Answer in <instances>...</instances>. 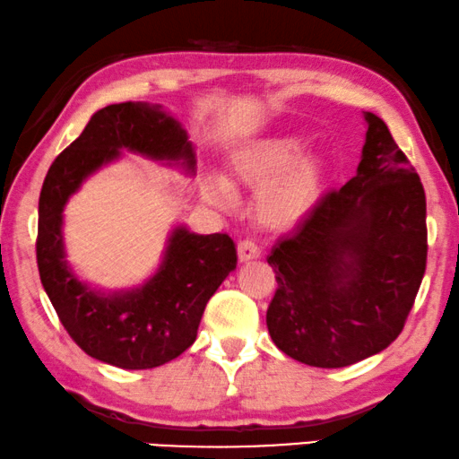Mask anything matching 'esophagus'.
Wrapping results in <instances>:
<instances>
[{
    "mask_svg": "<svg viewBox=\"0 0 459 459\" xmlns=\"http://www.w3.org/2000/svg\"><path fill=\"white\" fill-rule=\"evenodd\" d=\"M237 251H238V260L241 262H251V260H257L260 257V247L254 241H249V238H245V241H241L237 245Z\"/></svg>",
    "mask_w": 459,
    "mask_h": 459,
    "instance_id": "obj_1",
    "label": "esophagus"
}]
</instances>
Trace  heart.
Returning a JSON list of instances; mask_svg holds the SVG:
<instances>
[{
    "label": "heart",
    "instance_id": "b5f03b06",
    "mask_svg": "<svg viewBox=\"0 0 459 459\" xmlns=\"http://www.w3.org/2000/svg\"><path fill=\"white\" fill-rule=\"evenodd\" d=\"M299 134L254 141L230 152L227 170L204 172L199 193L216 208L230 210L237 197L232 186L255 193V216L274 230L293 229L306 221L325 197L331 164L320 153H301Z\"/></svg>",
    "mask_w": 459,
    "mask_h": 459
}]
</instances>
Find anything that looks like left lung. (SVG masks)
Here are the masks:
<instances>
[{
	"label": "left lung",
	"instance_id": "obj_1",
	"mask_svg": "<svg viewBox=\"0 0 459 459\" xmlns=\"http://www.w3.org/2000/svg\"><path fill=\"white\" fill-rule=\"evenodd\" d=\"M356 177L322 197L268 255L276 293L268 333L316 368L351 366L399 337L426 268L420 177L377 114L364 112Z\"/></svg>",
	"mask_w": 459,
	"mask_h": 459
}]
</instances>
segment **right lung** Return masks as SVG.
<instances>
[{
  "label": "right lung",
  "mask_w": 459,
  "mask_h": 459,
  "mask_svg": "<svg viewBox=\"0 0 459 459\" xmlns=\"http://www.w3.org/2000/svg\"><path fill=\"white\" fill-rule=\"evenodd\" d=\"M122 152L137 153L193 177L195 147L160 103L126 101L98 109L85 131L49 166L39 197L37 264L57 318L87 356L125 370L162 366L189 350L205 303L237 268L229 235H197L177 224L156 273L137 287L103 291L66 260L64 208L82 183Z\"/></svg>",
  "instance_id": "obj_1"
}]
</instances>
